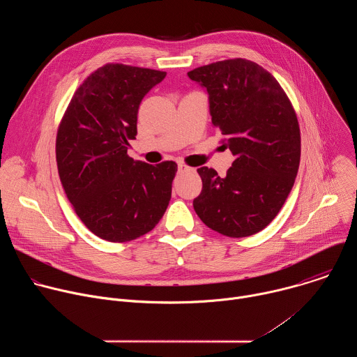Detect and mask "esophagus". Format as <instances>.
<instances>
[{
	"instance_id": "34e87169",
	"label": "esophagus",
	"mask_w": 357,
	"mask_h": 357,
	"mask_svg": "<svg viewBox=\"0 0 357 357\" xmlns=\"http://www.w3.org/2000/svg\"><path fill=\"white\" fill-rule=\"evenodd\" d=\"M190 168L189 167H186L185 164H178V171L179 172H186V171H189Z\"/></svg>"
}]
</instances>
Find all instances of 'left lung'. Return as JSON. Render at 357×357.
I'll use <instances>...</instances> for the list:
<instances>
[{"instance_id": "1", "label": "left lung", "mask_w": 357, "mask_h": 357, "mask_svg": "<svg viewBox=\"0 0 357 357\" xmlns=\"http://www.w3.org/2000/svg\"><path fill=\"white\" fill-rule=\"evenodd\" d=\"M209 94L212 124L234 155L225 178L202 167L193 200L200 220L227 237L267 227L285 203L299 168L295 110L275 77L247 59H227L188 72Z\"/></svg>"}]
</instances>
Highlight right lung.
<instances>
[{
    "label": "right lung",
    "mask_w": 357,
    "mask_h": 357,
    "mask_svg": "<svg viewBox=\"0 0 357 357\" xmlns=\"http://www.w3.org/2000/svg\"><path fill=\"white\" fill-rule=\"evenodd\" d=\"M165 72L107 63L75 91L56 135L59 178L84 226L123 243L154 229L164 216L178 171L174 161L149 165L128 157L144 96Z\"/></svg>",
    "instance_id": "1"
}]
</instances>
